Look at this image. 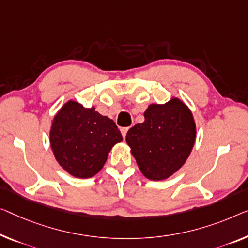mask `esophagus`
<instances>
[{
	"label": "esophagus",
	"mask_w": 248,
	"mask_h": 248,
	"mask_svg": "<svg viewBox=\"0 0 248 248\" xmlns=\"http://www.w3.org/2000/svg\"><path fill=\"white\" fill-rule=\"evenodd\" d=\"M128 130H129V128H128V127H127V128H121V129H120V131H121V135H123L124 138H125V135H127Z\"/></svg>",
	"instance_id": "obj_1"
}]
</instances>
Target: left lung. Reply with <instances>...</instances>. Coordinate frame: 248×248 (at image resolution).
<instances>
[{"label": "left lung", "instance_id": "1", "mask_svg": "<svg viewBox=\"0 0 248 248\" xmlns=\"http://www.w3.org/2000/svg\"><path fill=\"white\" fill-rule=\"evenodd\" d=\"M145 121L129 129L127 145L142 175L149 180L167 179L185 165L196 141L193 112L179 98L151 103Z\"/></svg>", "mask_w": 248, "mask_h": 248}]
</instances>
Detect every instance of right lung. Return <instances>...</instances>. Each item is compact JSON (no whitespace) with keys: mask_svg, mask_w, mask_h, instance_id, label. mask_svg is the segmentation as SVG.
<instances>
[{"mask_svg":"<svg viewBox=\"0 0 248 248\" xmlns=\"http://www.w3.org/2000/svg\"><path fill=\"white\" fill-rule=\"evenodd\" d=\"M123 141L110 118L69 100L55 113L50 129V145L55 160L77 178H90L101 170L110 150Z\"/></svg>","mask_w":248,"mask_h":248,"instance_id":"right-lung-1","label":"right lung"}]
</instances>
